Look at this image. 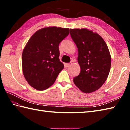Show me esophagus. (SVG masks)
<instances>
[{"instance_id":"1","label":"esophagus","mask_w":130,"mask_h":130,"mask_svg":"<svg viewBox=\"0 0 130 130\" xmlns=\"http://www.w3.org/2000/svg\"><path fill=\"white\" fill-rule=\"evenodd\" d=\"M71 64H72V63H71V62L67 63H66V64H65V66H66V67H67V68H68V67H69Z\"/></svg>"}]
</instances>
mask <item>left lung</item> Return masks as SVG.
I'll use <instances>...</instances> for the list:
<instances>
[{
	"label": "left lung",
	"instance_id": "left-lung-1",
	"mask_svg": "<svg viewBox=\"0 0 130 130\" xmlns=\"http://www.w3.org/2000/svg\"><path fill=\"white\" fill-rule=\"evenodd\" d=\"M70 34L78 50L80 73L74 84L85 93L94 92L103 85L109 73L111 57L102 37L86 28L70 29Z\"/></svg>",
	"mask_w": 130,
	"mask_h": 130
}]
</instances>
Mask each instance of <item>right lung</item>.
<instances>
[{"instance_id": "obj_1", "label": "right lung", "mask_w": 130, "mask_h": 130, "mask_svg": "<svg viewBox=\"0 0 130 130\" xmlns=\"http://www.w3.org/2000/svg\"><path fill=\"white\" fill-rule=\"evenodd\" d=\"M69 29L48 27L38 30L29 38L22 53L24 78L35 89L43 90L56 80L64 65L59 59V43Z\"/></svg>"}]
</instances>
